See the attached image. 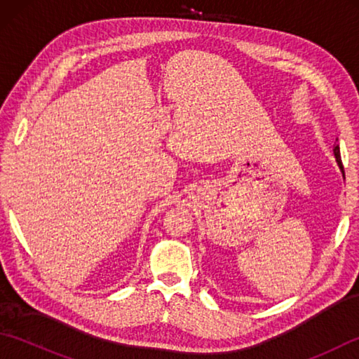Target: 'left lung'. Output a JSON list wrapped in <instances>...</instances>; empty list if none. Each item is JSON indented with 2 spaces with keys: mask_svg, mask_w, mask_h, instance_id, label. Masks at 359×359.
<instances>
[{
  "mask_svg": "<svg viewBox=\"0 0 359 359\" xmlns=\"http://www.w3.org/2000/svg\"><path fill=\"white\" fill-rule=\"evenodd\" d=\"M333 152H334V157H337V162H338V165H339V168H341L342 174H344V168H342V162H341V156H339V147H338V144H337V147H334Z\"/></svg>",
  "mask_w": 359,
  "mask_h": 359,
  "instance_id": "1",
  "label": "left lung"
}]
</instances>
